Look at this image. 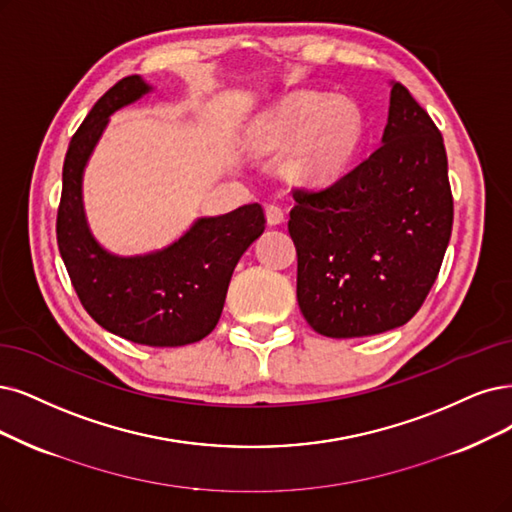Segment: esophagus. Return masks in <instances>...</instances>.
I'll use <instances>...</instances> for the list:
<instances>
[{"label": "esophagus", "instance_id": "1", "mask_svg": "<svg viewBox=\"0 0 512 512\" xmlns=\"http://www.w3.org/2000/svg\"><path fill=\"white\" fill-rule=\"evenodd\" d=\"M266 219H268V225H280L282 221H285V211H282L280 206L270 204L266 208Z\"/></svg>", "mask_w": 512, "mask_h": 512}]
</instances>
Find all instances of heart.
I'll return each instance as SVG.
<instances>
[{
    "label": "heart",
    "instance_id": "b5f03b06",
    "mask_svg": "<svg viewBox=\"0 0 512 512\" xmlns=\"http://www.w3.org/2000/svg\"><path fill=\"white\" fill-rule=\"evenodd\" d=\"M365 120L356 103L299 90L266 109L246 128V147L276 154L289 147L287 175L301 187L320 189L342 179L361 147Z\"/></svg>",
    "mask_w": 512,
    "mask_h": 512
}]
</instances>
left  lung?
Segmentation results:
<instances>
[{"label": "left lung", "instance_id": "left-lung-1", "mask_svg": "<svg viewBox=\"0 0 512 512\" xmlns=\"http://www.w3.org/2000/svg\"><path fill=\"white\" fill-rule=\"evenodd\" d=\"M297 304L325 337H365L420 310L447 251L453 200L439 128L390 82L382 145L323 192H295Z\"/></svg>", "mask_w": 512, "mask_h": 512}]
</instances>
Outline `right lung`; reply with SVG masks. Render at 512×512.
Instances as JSON below:
<instances>
[{"label":"right lung","mask_w":512,"mask_h":512,"mask_svg":"<svg viewBox=\"0 0 512 512\" xmlns=\"http://www.w3.org/2000/svg\"><path fill=\"white\" fill-rule=\"evenodd\" d=\"M154 90L141 75H128L94 103L73 135L56 240L75 293L103 329L135 344L175 348L217 327L236 263L266 230V217L259 204L198 217L177 240L139 255L111 253L97 240L84 208V170L113 113Z\"/></svg>","instance_id":"1"}]
</instances>
